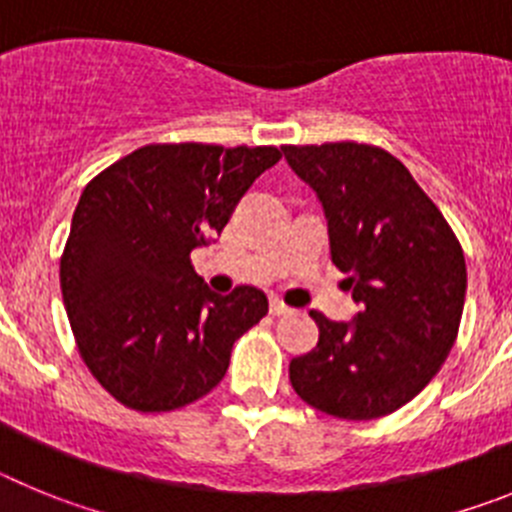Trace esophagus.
Wrapping results in <instances>:
<instances>
[{
  "mask_svg": "<svg viewBox=\"0 0 512 512\" xmlns=\"http://www.w3.org/2000/svg\"><path fill=\"white\" fill-rule=\"evenodd\" d=\"M269 310H271V315H274V318H282V315H289V312H292V307L284 305L282 300H271Z\"/></svg>",
  "mask_w": 512,
  "mask_h": 512,
  "instance_id": "obj_1",
  "label": "esophagus"
}]
</instances>
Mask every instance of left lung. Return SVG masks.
<instances>
[{"mask_svg":"<svg viewBox=\"0 0 512 512\" xmlns=\"http://www.w3.org/2000/svg\"><path fill=\"white\" fill-rule=\"evenodd\" d=\"M315 192L330 256L359 305L348 323L310 312L318 346L289 364L297 395L320 413H395L436 377L459 333L467 264L456 235L410 171L364 143L284 146Z\"/></svg>","mask_w":512,"mask_h":512,"instance_id":"left-lung-1","label":"left lung"}]
</instances>
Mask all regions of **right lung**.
<instances>
[{
	"label": "right lung",
	"instance_id": "1",
	"mask_svg": "<svg viewBox=\"0 0 512 512\" xmlns=\"http://www.w3.org/2000/svg\"><path fill=\"white\" fill-rule=\"evenodd\" d=\"M271 146H143L87 184L61 256L76 346L104 390L140 413L200 400L230 348L269 312L256 287L217 295L189 253L223 233Z\"/></svg>",
	"mask_w": 512,
	"mask_h": 512
}]
</instances>
